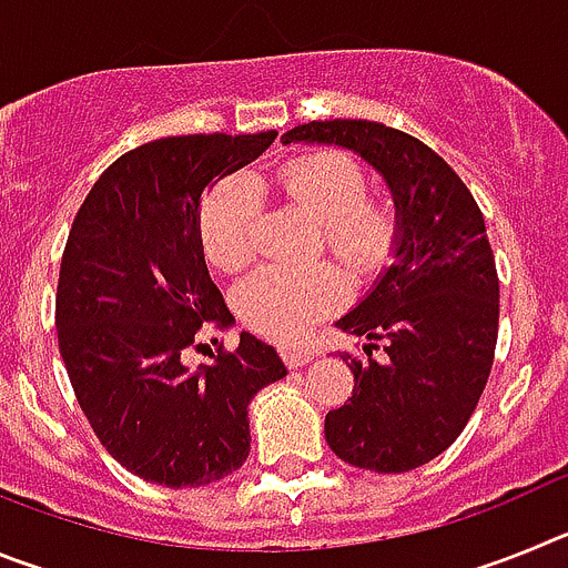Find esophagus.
Masks as SVG:
<instances>
[{
    "mask_svg": "<svg viewBox=\"0 0 568 568\" xmlns=\"http://www.w3.org/2000/svg\"><path fill=\"white\" fill-rule=\"evenodd\" d=\"M281 361L290 366V369H298V366L310 364L313 361V353L310 349H295V346H284L281 349Z\"/></svg>",
    "mask_w": 568,
    "mask_h": 568,
    "instance_id": "esophagus-1",
    "label": "esophagus"
}]
</instances>
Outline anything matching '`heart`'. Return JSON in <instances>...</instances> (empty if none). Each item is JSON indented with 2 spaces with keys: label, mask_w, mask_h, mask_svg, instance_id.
<instances>
[{
  "label": "heart",
  "mask_w": 568,
  "mask_h": 568,
  "mask_svg": "<svg viewBox=\"0 0 568 568\" xmlns=\"http://www.w3.org/2000/svg\"><path fill=\"white\" fill-rule=\"evenodd\" d=\"M275 184L290 204L321 222V244L358 278L389 264L400 235L398 210L366 199L369 175L344 150H313L275 170ZM261 190L253 175L233 173L213 184L199 210V241L215 270L235 273L253 258ZM346 301V278L333 264L264 267L235 290L239 318L273 341H295Z\"/></svg>",
  "instance_id": "b5f03b06"
}]
</instances>
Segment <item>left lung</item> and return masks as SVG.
I'll return each instance as SVG.
<instances>
[{
	"label": "left lung",
	"mask_w": 568,
	"mask_h": 568,
	"mask_svg": "<svg viewBox=\"0 0 568 568\" xmlns=\"http://www.w3.org/2000/svg\"><path fill=\"white\" fill-rule=\"evenodd\" d=\"M290 142L355 150L386 179L400 219L395 264L338 321L369 344L366 361L344 355L355 386L324 420L329 449L369 471L429 464L464 433L498 344L500 287L484 213L460 175L404 130L333 119L287 130ZM373 348L385 358L375 362Z\"/></svg>",
	"instance_id": "8db88e82"
}]
</instances>
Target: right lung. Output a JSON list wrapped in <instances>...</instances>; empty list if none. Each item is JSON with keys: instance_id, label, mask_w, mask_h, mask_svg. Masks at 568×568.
<instances>
[{"instance_id": "right-lung-1", "label": "right lung", "mask_w": 568, "mask_h": 568, "mask_svg": "<svg viewBox=\"0 0 568 568\" xmlns=\"http://www.w3.org/2000/svg\"><path fill=\"white\" fill-rule=\"evenodd\" d=\"M267 133L155 139L119 155L79 207L57 287L59 353L84 418L128 471L182 489L250 455L247 404L284 378L275 349L241 333L187 366L199 329L233 324L199 241L204 187L258 159Z\"/></svg>"}]
</instances>
